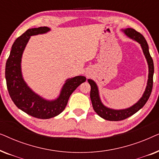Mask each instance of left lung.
Masks as SVG:
<instances>
[{
  "label": "left lung",
  "mask_w": 159,
  "mask_h": 159,
  "mask_svg": "<svg viewBox=\"0 0 159 159\" xmlns=\"http://www.w3.org/2000/svg\"><path fill=\"white\" fill-rule=\"evenodd\" d=\"M121 31L123 32L124 34L128 38L138 43L140 45L143 54H144L145 59H146L148 66V76L146 88L145 89L142 97L132 106L129 108H123V109H114V108L107 107L104 105L103 102L101 101V97H100L98 87L96 82L91 79L88 80V82L91 87L90 99L93 109L99 116L108 121L124 120V119L132 116L136 112H138L146 103L150 95L151 94L152 88H153V77L154 73L153 61L151 55H150L148 45L145 38L140 32H137L132 28L121 29Z\"/></svg>",
  "instance_id": "obj_1"
}]
</instances>
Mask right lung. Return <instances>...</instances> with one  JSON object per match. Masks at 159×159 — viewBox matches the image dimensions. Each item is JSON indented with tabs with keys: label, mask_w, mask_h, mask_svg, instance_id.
Here are the masks:
<instances>
[{
	"label": "right lung",
	"mask_w": 159,
	"mask_h": 159,
	"mask_svg": "<svg viewBox=\"0 0 159 159\" xmlns=\"http://www.w3.org/2000/svg\"><path fill=\"white\" fill-rule=\"evenodd\" d=\"M47 27L32 28L14 41L9 57L6 64V80L11 98L18 108L38 119H47L60 114L68 103L69 98L80 84L86 81V77L79 75L67 79L61 89L58 96L48 100L32 90L25 82L21 71V58L31 36L48 33Z\"/></svg>",
	"instance_id": "1"
}]
</instances>
